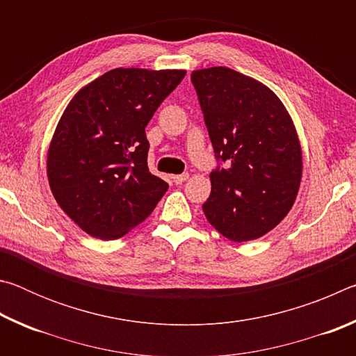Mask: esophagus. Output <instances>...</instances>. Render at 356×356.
Returning a JSON list of instances; mask_svg holds the SVG:
<instances>
[{"instance_id":"1","label":"esophagus","mask_w":356,"mask_h":356,"mask_svg":"<svg viewBox=\"0 0 356 356\" xmlns=\"http://www.w3.org/2000/svg\"><path fill=\"white\" fill-rule=\"evenodd\" d=\"M186 179H188V174H186V172L176 174V176H172V182L176 185H180V184H184Z\"/></svg>"}]
</instances>
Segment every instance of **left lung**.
Returning a JSON list of instances; mask_svg holds the SVG:
<instances>
[{
	"mask_svg": "<svg viewBox=\"0 0 356 356\" xmlns=\"http://www.w3.org/2000/svg\"><path fill=\"white\" fill-rule=\"evenodd\" d=\"M191 83L216 160L202 210L216 231L248 242L280 225L301 182V147L286 106L261 81L227 67L195 70Z\"/></svg>",
	"mask_w": 356,
	"mask_h": 356,
	"instance_id": "obj_1",
	"label": "left lung"
}]
</instances>
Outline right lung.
<instances>
[{
  "label": "right lung",
  "instance_id": "obj_1",
  "mask_svg": "<svg viewBox=\"0 0 356 356\" xmlns=\"http://www.w3.org/2000/svg\"><path fill=\"white\" fill-rule=\"evenodd\" d=\"M185 74L113 69L65 108L48 147V184L59 207L89 236H125L166 193L165 180L149 171L146 125Z\"/></svg>",
  "mask_w": 356,
  "mask_h": 356
}]
</instances>
